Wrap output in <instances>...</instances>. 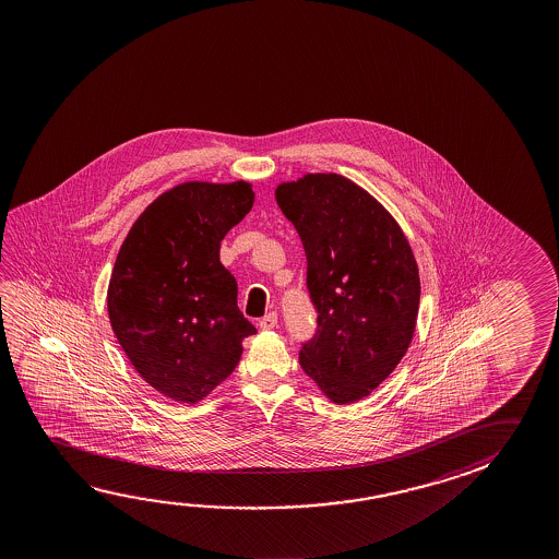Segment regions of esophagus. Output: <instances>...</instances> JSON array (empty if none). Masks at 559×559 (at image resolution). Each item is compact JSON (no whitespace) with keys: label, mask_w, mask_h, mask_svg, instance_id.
<instances>
[{"label":"esophagus","mask_w":559,"mask_h":559,"mask_svg":"<svg viewBox=\"0 0 559 559\" xmlns=\"http://www.w3.org/2000/svg\"><path fill=\"white\" fill-rule=\"evenodd\" d=\"M276 323H278V316H276L275 311H271V313H266L265 318H261L259 328L265 331L275 330Z\"/></svg>","instance_id":"obj_1"}]
</instances>
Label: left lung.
<instances>
[{"label": "left lung", "mask_w": 559, "mask_h": 559, "mask_svg": "<svg viewBox=\"0 0 559 559\" xmlns=\"http://www.w3.org/2000/svg\"><path fill=\"white\" fill-rule=\"evenodd\" d=\"M302 239L316 333L300 365L335 403L367 397L412 343L421 283L394 218L358 185L335 174L306 175L276 189Z\"/></svg>", "instance_id": "8db88e82"}]
</instances>
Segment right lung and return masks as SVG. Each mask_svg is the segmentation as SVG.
<instances>
[{"label": "right lung", "mask_w": 559, "mask_h": 559, "mask_svg": "<svg viewBox=\"0 0 559 559\" xmlns=\"http://www.w3.org/2000/svg\"><path fill=\"white\" fill-rule=\"evenodd\" d=\"M253 206L248 183H183L147 206L120 248L109 318L138 374L175 402L224 382L257 333L238 308L221 241Z\"/></svg>", "instance_id": "add662e5"}]
</instances>
